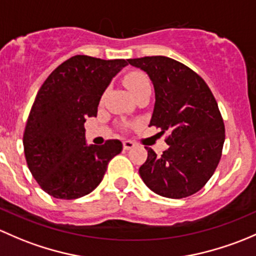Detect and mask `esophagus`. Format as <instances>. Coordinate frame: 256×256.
I'll use <instances>...</instances> for the list:
<instances>
[{
    "mask_svg": "<svg viewBox=\"0 0 256 256\" xmlns=\"http://www.w3.org/2000/svg\"><path fill=\"white\" fill-rule=\"evenodd\" d=\"M134 146H136V144H134V142H132V140H124V142H123V148H124L126 150L132 149V148H134Z\"/></svg>",
    "mask_w": 256,
    "mask_h": 256,
    "instance_id": "34e87169",
    "label": "esophagus"
}]
</instances>
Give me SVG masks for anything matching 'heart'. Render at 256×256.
I'll use <instances>...</instances> for the list:
<instances>
[{
    "instance_id": "obj_1",
    "label": "heart",
    "mask_w": 256,
    "mask_h": 256,
    "mask_svg": "<svg viewBox=\"0 0 256 256\" xmlns=\"http://www.w3.org/2000/svg\"><path fill=\"white\" fill-rule=\"evenodd\" d=\"M124 82L126 88L129 90V92L133 96L134 94H136L140 90L150 88V81L148 78V76L142 71H130L127 75L124 76Z\"/></svg>"
}]
</instances>
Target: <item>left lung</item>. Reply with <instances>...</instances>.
<instances>
[{"instance_id": "left-lung-1", "label": "left lung", "mask_w": 256, "mask_h": 256, "mask_svg": "<svg viewBox=\"0 0 256 256\" xmlns=\"http://www.w3.org/2000/svg\"><path fill=\"white\" fill-rule=\"evenodd\" d=\"M154 85L155 104L149 126L168 133L162 155L148 148L139 168L144 184L168 198H184L202 188L218 166L224 144V123L204 78L168 56L129 59Z\"/></svg>"}]
</instances>
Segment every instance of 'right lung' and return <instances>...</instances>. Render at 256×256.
<instances>
[{
  "label": "right lung",
  "instance_id": "add662e5",
  "mask_svg": "<svg viewBox=\"0 0 256 256\" xmlns=\"http://www.w3.org/2000/svg\"><path fill=\"white\" fill-rule=\"evenodd\" d=\"M128 60L75 55L48 76L36 94L23 134L28 168L50 196L75 200L94 191L110 160L122 152L118 139L88 146V117Z\"/></svg>",
  "mask_w": 256,
  "mask_h": 256
}]
</instances>
